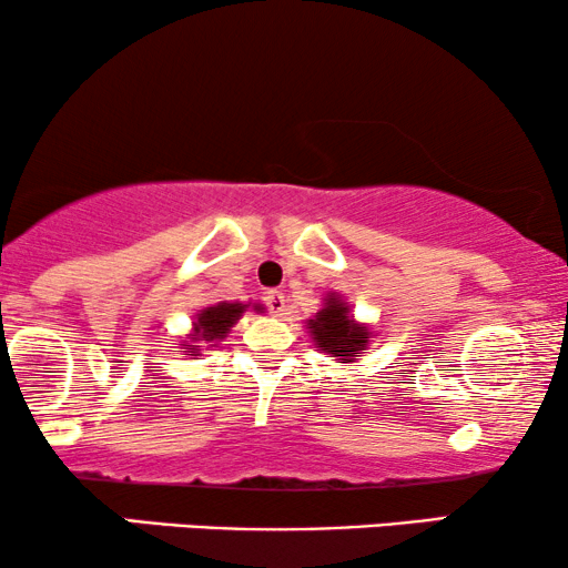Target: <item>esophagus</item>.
I'll list each match as a JSON object with an SVG mask.
<instances>
[{
    "mask_svg": "<svg viewBox=\"0 0 568 568\" xmlns=\"http://www.w3.org/2000/svg\"><path fill=\"white\" fill-rule=\"evenodd\" d=\"M266 305H268V311L276 315V318H284V315H286V297H284L282 292L271 290L266 294Z\"/></svg>",
    "mask_w": 568,
    "mask_h": 568,
    "instance_id": "esophagus-1",
    "label": "esophagus"
}]
</instances>
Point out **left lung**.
I'll return each mask as SVG.
<instances>
[{
	"mask_svg": "<svg viewBox=\"0 0 568 568\" xmlns=\"http://www.w3.org/2000/svg\"><path fill=\"white\" fill-rule=\"evenodd\" d=\"M307 326H311L315 344L323 352L338 359H347V363H355V357L363 355L365 344L371 342V331L355 323V318L349 315V307L336 294H331L326 307Z\"/></svg>",
	"mask_w": 568,
	"mask_h": 568,
	"instance_id": "1",
	"label": "left lung"
}]
</instances>
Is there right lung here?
<instances>
[{"mask_svg":"<svg viewBox=\"0 0 568 568\" xmlns=\"http://www.w3.org/2000/svg\"><path fill=\"white\" fill-rule=\"evenodd\" d=\"M247 305H240V302H219V305L205 307V311L197 313L195 321V342H219L230 334V328L237 323V318L245 313ZM257 311V305H255ZM182 347H193V344H182Z\"/></svg>","mask_w":568,"mask_h":568,"instance_id":"add662e5","label":"right lung"}]
</instances>
